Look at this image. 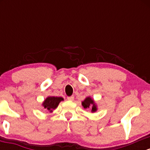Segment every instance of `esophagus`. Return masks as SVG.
Instances as JSON below:
<instances>
[{"mask_svg":"<svg viewBox=\"0 0 150 150\" xmlns=\"http://www.w3.org/2000/svg\"><path fill=\"white\" fill-rule=\"evenodd\" d=\"M67 99H68V100H69V101H73L74 100V97H73V96H70V97H67Z\"/></svg>","mask_w":150,"mask_h":150,"instance_id":"1","label":"esophagus"}]
</instances>
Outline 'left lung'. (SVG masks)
Listing matches in <instances>:
<instances>
[{
	"instance_id": "8db88e82",
	"label": "left lung",
	"mask_w": 150,
	"mask_h": 150,
	"mask_svg": "<svg viewBox=\"0 0 150 150\" xmlns=\"http://www.w3.org/2000/svg\"><path fill=\"white\" fill-rule=\"evenodd\" d=\"M82 105L83 106L84 108H89V106H92V111L94 112V111H97V106H96L95 104H94V100H92L90 97H87L85 99V101H82Z\"/></svg>"
}]
</instances>
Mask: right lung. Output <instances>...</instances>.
<instances>
[{"mask_svg":"<svg viewBox=\"0 0 150 150\" xmlns=\"http://www.w3.org/2000/svg\"><path fill=\"white\" fill-rule=\"evenodd\" d=\"M63 99L62 97H49L46 98V100L43 103V106L44 108L47 111H51L53 109H55Z\"/></svg>","mask_w":150,"mask_h":150,"instance_id":"obj_1","label":"right lung"}]
</instances>
